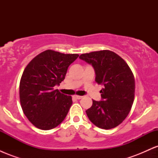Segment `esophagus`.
Instances as JSON below:
<instances>
[{"label":"esophagus","mask_w":158,"mask_h":158,"mask_svg":"<svg viewBox=\"0 0 158 158\" xmlns=\"http://www.w3.org/2000/svg\"><path fill=\"white\" fill-rule=\"evenodd\" d=\"M74 98H75V99H81V98H82V97H81V96L76 95V96H74Z\"/></svg>","instance_id":"34e87169"}]
</instances>
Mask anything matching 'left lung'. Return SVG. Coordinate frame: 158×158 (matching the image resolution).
Returning a JSON list of instances; mask_svg holds the SVG:
<instances>
[{"mask_svg":"<svg viewBox=\"0 0 158 158\" xmlns=\"http://www.w3.org/2000/svg\"><path fill=\"white\" fill-rule=\"evenodd\" d=\"M79 59L93 67L95 81L102 85L101 101L93 100L86 110L93 124L102 129L119 126L129 114L135 99V77L120 56L110 50L81 54Z\"/></svg>","mask_w":158,"mask_h":158,"instance_id":"obj_1","label":"left lung"}]
</instances>
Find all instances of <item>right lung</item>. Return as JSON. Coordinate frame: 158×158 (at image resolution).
I'll use <instances>...</instances> for the list:
<instances>
[{
  "mask_svg": "<svg viewBox=\"0 0 158 158\" xmlns=\"http://www.w3.org/2000/svg\"><path fill=\"white\" fill-rule=\"evenodd\" d=\"M78 56L48 50L25 68L20 81V102L25 116L38 128L52 129L66 117L72 97L53 88L64 80L68 67Z\"/></svg>",
  "mask_w": 158,
  "mask_h": 158,
  "instance_id": "add662e5",
  "label": "right lung"
}]
</instances>
